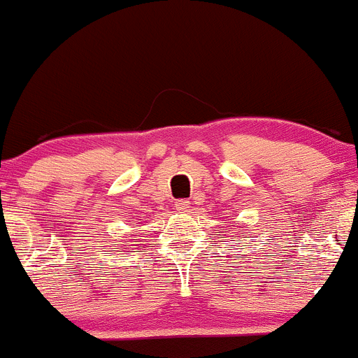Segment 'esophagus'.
Instances as JSON below:
<instances>
[{
	"instance_id": "esophagus-1",
	"label": "esophagus",
	"mask_w": 358,
	"mask_h": 358,
	"mask_svg": "<svg viewBox=\"0 0 358 358\" xmlns=\"http://www.w3.org/2000/svg\"><path fill=\"white\" fill-rule=\"evenodd\" d=\"M189 206H191V203L187 200H178V201H176V210H178L179 213L189 212Z\"/></svg>"
}]
</instances>
